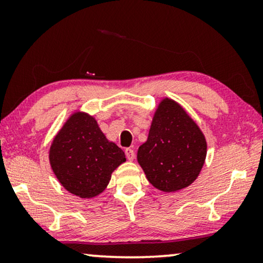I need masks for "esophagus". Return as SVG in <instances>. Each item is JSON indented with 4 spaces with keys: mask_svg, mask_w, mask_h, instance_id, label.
Masks as SVG:
<instances>
[{
    "mask_svg": "<svg viewBox=\"0 0 263 263\" xmlns=\"http://www.w3.org/2000/svg\"><path fill=\"white\" fill-rule=\"evenodd\" d=\"M124 153H125V157H127L128 160H130V161L134 160V158H135L134 149H132V148H125Z\"/></svg>",
    "mask_w": 263,
    "mask_h": 263,
    "instance_id": "obj_1",
    "label": "esophagus"
}]
</instances>
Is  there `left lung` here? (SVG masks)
<instances>
[{"label":"left lung","instance_id":"obj_1","mask_svg":"<svg viewBox=\"0 0 263 263\" xmlns=\"http://www.w3.org/2000/svg\"><path fill=\"white\" fill-rule=\"evenodd\" d=\"M202 133L178 104L165 99L158 107L138 161L152 185L176 192L195 181L206 159Z\"/></svg>","mask_w":263,"mask_h":263}]
</instances>
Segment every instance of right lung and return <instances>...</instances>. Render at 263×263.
Segmentation results:
<instances>
[{
  "label": "right lung",
  "mask_w": 263,
  "mask_h": 263,
  "mask_svg": "<svg viewBox=\"0 0 263 263\" xmlns=\"http://www.w3.org/2000/svg\"><path fill=\"white\" fill-rule=\"evenodd\" d=\"M123 161V151L107 141L95 118L85 114H74L50 148L57 179L68 192L84 199L102 193Z\"/></svg>",
  "instance_id": "obj_1"
}]
</instances>
